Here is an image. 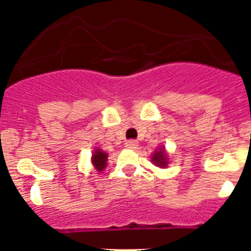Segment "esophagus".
Masks as SVG:
<instances>
[{
  "label": "esophagus",
  "instance_id": "esophagus-1",
  "mask_svg": "<svg viewBox=\"0 0 251 251\" xmlns=\"http://www.w3.org/2000/svg\"><path fill=\"white\" fill-rule=\"evenodd\" d=\"M126 148H128V150H134V148L138 147V143H137V141H133V139H130V141H127L126 143Z\"/></svg>",
  "mask_w": 251,
  "mask_h": 251
}]
</instances>
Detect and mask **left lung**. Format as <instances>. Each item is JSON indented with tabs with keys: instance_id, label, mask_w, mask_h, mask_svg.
I'll return each mask as SVG.
<instances>
[{
	"instance_id": "left-lung-1",
	"label": "left lung",
	"mask_w": 251,
	"mask_h": 251,
	"mask_svg": "<svg viewBox=\"0 0 251 251\" xmlns=\"http://www.w3.org/2000/svg\"><path fill=\"white\" fill-rule=\"evenodd\" d=\"M151 162L156 167L166 168L168 166V154L166 152L165 146H158L151 156Z\"/></svg>"
}]
</instances>
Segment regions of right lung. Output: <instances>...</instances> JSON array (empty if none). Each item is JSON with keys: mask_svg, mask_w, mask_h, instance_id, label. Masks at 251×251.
Wrapping results in <instances>:
<instances>
[{"mask_svg": "<svg viewBox=\"0 0 251 251\" xmlns=\"http://www.w3.org/2000/svg\"><path fill=\"white\" fill-rule=\"evenodd\" d=\"M90 162H92L93 167L98 171V172H103L104 168L108 165V153L104 152L101 148L95 147L92 153V159H90Z\"/></svg>", "mask_w": 251, "mask_h": 251, "instance_id": "1", "label": "right lung"}]
</instances>
